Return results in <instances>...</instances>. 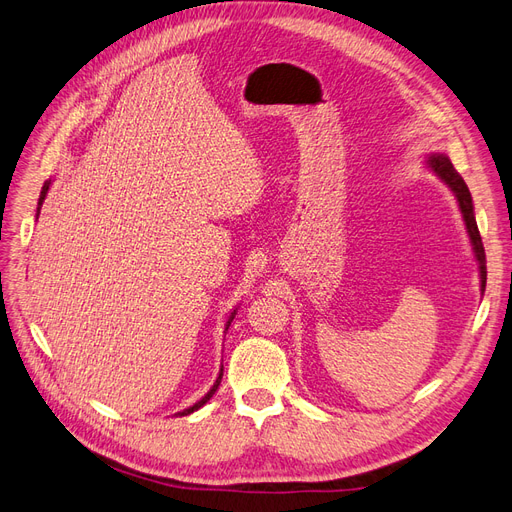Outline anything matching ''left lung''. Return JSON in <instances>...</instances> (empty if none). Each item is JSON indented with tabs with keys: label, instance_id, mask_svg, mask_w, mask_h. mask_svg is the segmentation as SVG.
I'll list each match as a JSON object with an SVG mask.
<instances>
[{
	"label": "left lung",
	"instance_id": "1",
	"mask_svg": "<svg viewBox=\"0 0 512 512\" xmlns=\"http://www.w3.org/2000/svg\"><path fill=\"white\" fill-rule=\"evenodd\" d=\"M427 166L448 185V188H451V192H453L455 198H457L461 215H463V222H466V228H468V235H470V243H472L474 256H476V260H478L480 288H483V292H485V284H487L485 247H483V239H480V232H478V226H476L472 194H470V190H468V185H466V181H463V177L457 173V170L453 168L451 160H448L446 156H431V158L427 160Z\"/></svg>",
	"mask_w": 512,
	"mask_h": 512
}]
</instances>
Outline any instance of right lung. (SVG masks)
<instances>
[{
    "label": "right lung",
    "mask_w": 512,
    "mask_h": 512,
    "mask_svg": "<svg viewBox=\"0 0 512 512\" xmlns=\"http://www.w3.org/2000/svg\"><path fill=\"white\" fill-rule=\"evenodd\" d=\"M49 188H51V181H46V183L42 185V192H40V200H38V213H40V207H42V203H44V198H46V192H49ZM235 314H237V312H232V314H230V318H228V322H226V331H228V327H230V322H232V318H235ZM222 371H224V369H220V376H218V380H215V384L211 386V391H209V393H207V395H205L203 399H200V401H196V404H194V406H190V408H185L183 412H177V414H179V416H188V414L196 412L198 408H203V406L207 404V401H209V399L213 397V393H215V391H218V386H220V382H222Z\"/></svg>",
    "instance_id": "right-lung-1"
}]
</instances>
